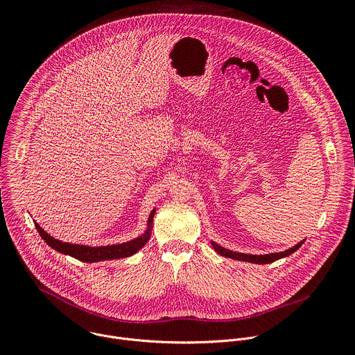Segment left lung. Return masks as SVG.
I'll list each match as a JSON object with an SVG mask.
<instances>
[{"mask_svg": "<svg viewBox=\"0 0 355 355\" xmlns=\"http://www.w3.org/2000/svg\"><path fill=\"white\" fill-rule=\"evenodd\" d=\"M305 241V240H303ZM303 241H299L297 244H295L293 247L285 250V251H281V252H271V254H261V256H254V254H244V252H237V251H232V250H227L219 244H216L215 241H211L215 251L218 252V254L223 256V257H227V259H233V260H239V261H247V263H254V264H270V263H274L279 259H284V257H288L291 256L292 252H295L302 244Z\"/></svg>", "mask_w": 355, "mask_h": 355, "instance_id": "left-lung-1", "label": "left lung"}]
</instances>
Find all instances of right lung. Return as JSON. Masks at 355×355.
I'll return each mask as SVG.
<instances>
[{
  "instance_id": "add662e5",
  "label": "right lung",
  "mask_w": 355,
  "mask_h": 355,
  "mask_svg": "<svg viewBox=\"0 0 355 355\" xmlns=\"http://www.w3.org/2000/svg\"><path fill=\"white\" fill-rule=\"evenodd\" d=\"M155 214H156V209L150 212L148 220H147V229L141 236H139L133 240H129L126 243L103 245V247H89V245H84V244H73V243H66V241L58 240L53 236L46 233L35 220H33V223H35V227L39 232L40 237L53 250L62 252V254H66V256L74 257L80 261H84V263H96V261H105V260L125 259V257H130V256L136 254V252L148 241V239L151 236Z\"/></svg>"
}]
</instances>
